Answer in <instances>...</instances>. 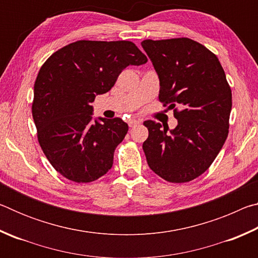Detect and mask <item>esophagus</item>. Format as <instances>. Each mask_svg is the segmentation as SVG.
Masks as SVG:
<instances>
[{
	"mask_svg": "<svg viewBox=\"0 0 258 258\" xmlns=\"http://www.w3.org/2000/svg\"><path fill=\"white\" fill-rule=\"evenodd\" d=\"M138 124H140V120H139V119L132 118V119H130V120H128V125H130V127H133V126L138 125Z\"/></svg>",
	"mask_w": 258,
	"mask_h": 258,
	"instance_id": "34e87169",
	"label": "esophagus"
}]
</instances>
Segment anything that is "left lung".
Returning <instances> with one entry per match:
<instances>
[{
	"instance_id": "8db88e82",
	"label": "left lung",
	"mask_w": 258,
	"mask_h": 258,
	"mask_svg": "<svg viewBox=\"0 0 258 258\" xmlns=\"http://www.w3.org/2000/svg\"><path fill=\"white\" fill-rule=\"evenodd\" d=\"M141 45L159 77V101L181 107L174 109V130L143 123L149 131L142 146L148 165L168 182L192 181L207 171L228 138L232 93L225 73L213 52L190 38Z\"/></svg>"
}]
</instances>
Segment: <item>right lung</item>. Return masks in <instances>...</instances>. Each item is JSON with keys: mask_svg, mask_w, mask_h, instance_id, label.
<instances>
[{"mask_svg": "<svg viewBox=\"0 0 258 258\" xmlns=\"http://www.w3.org/2000/svg\"><path fill=\"white\" fill-rule=\"evenodd\" d=\"M147 56L130 41H77L54 52L34 85L32 113L43 152L68 180L89 183L111 168L128 125L118 117L93 120L98 94L107 93L124 69Z\"/></svg>", "mask_w": 258, "mask_h": 258, "instance_id": "1", "label": "right lung"}]
</instances>
